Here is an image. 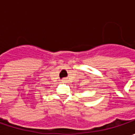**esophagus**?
I'll return each instance as SVG.
<instances>
[{
	"label": "esophagus",
	"mask_w": 135,
	"mask_h": 135,
	"mask_svg": "<svg viewBox=\"0 0 135 135\" xmlns=\"http://www.w3.org/2000/svg\"><path fill=\"white\" fill-rule=\"evenodd\" d=\"M61 81H62V83H67V82H68V80H67V79H63Z\"/></svg>",
	"instance_id": "obj_1"
}]
</instances>
